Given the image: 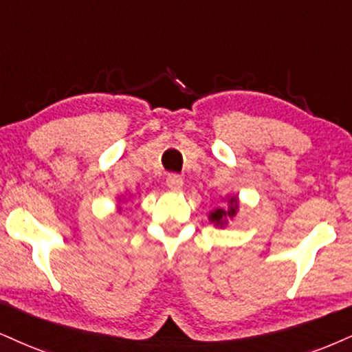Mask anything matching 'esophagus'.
<instances>
[{
  "label": "esophagus",
  "mask_w": 352,
  "mask_h": 352,
  "mask_svg": "<svg viewBox=\"0 0 352 352\" xmlns=\"http://www.w3.org/2000/svg\"><path fill=\"white\" fill-rule=\"evenodd\" d=\"M166 186H168V189L177 192V190L183 189V177H181L179 175H168Z\"/></svg>",
  "instance_id": "obj_1"
}]
</instances>
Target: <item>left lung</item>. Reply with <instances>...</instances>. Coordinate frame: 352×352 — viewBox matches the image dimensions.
Wrapping results in <instances>:
<instances>
[{
    "mask_svg": "<svg viewBox=\"0 0 352 352\" xmlns=\"http://www.w3.org/2000/svg\"><path fill=\"white\" fill-rule=\"evenodd\" d=\"M238 204H240V202H238V197L236 196L230 197L227 209H222V207H219V209H215V210L210 212V214H209L210 223H214L215 227H219V228L227 227L228 220L233 219V217L236 215Z\"/></svg>",
    "mask_w": 352,
    "mask_h": 352,
    "instance_id": "left-lung-1",
    "label": "left lung"
}]
</instances>
